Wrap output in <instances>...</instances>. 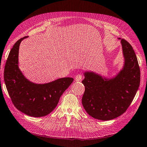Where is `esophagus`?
Wrapping results in <instances>:
<instances>
[{
    "instance_id": "esophagus-1",
    "label": "esophagus",
    "mask_w": 147,
    "mask_h": 147,
    "mask_svg": "<svg viewBox=\"0 0 147 147\" xmlns=\"http://www.w3.org/2000/svg\"><path fill=\"white\" fill-rule=\"evenodd\" d=\"M82 80V75L81 74H78L77 76L75 77V81L76 82H80Z\"/></svg>"
}]
</instances>
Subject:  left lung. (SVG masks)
Segmentation results:
<instances>
[{
  "label": "left lung",
  "instance_id": "1",
  "mask_svg": "<svg viewBox=\"0 0 147 147\" xmlns=\"http://www.w3.org/2000/svg\"><path fill=\"white\" fill-rule=\"evenodd\" d=\"M124 58L123 68L108 79L92 71H85L82 82L85 91L82 104L93 118L109 120L118 117L129 107L140 86V71L130 44L121 39Z\"/></svg>",
  "mask_w": 147,
  "mask_h": 147
}]
</instances>
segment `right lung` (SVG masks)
Segmentation results:
<instances>
[{"instance_id": "1", "label": "right lung", "mask_w": 147, "mask_h": 147, "mask_svg": "<svg viewBox=\"0 0 147 147\" xmlns=\"http://www.w3.org/2000/svg\"><path fill=\"white\" fill-rule=\"evenodd\" d=\"M18 40L11 49L5 63L4 81L13 105L25 114L40 117L50 114L57 106L63 93L72 83V78H59L48 83L35 84L30 81L18 67Z\"/></svg>"}]
</instances>
